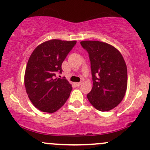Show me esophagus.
<instances>
[{
	"mask_svg": "<svg viewBox=\"0 0 150 150\" xmlns=\"http://www.w3.org/2000/svg\"><path fill=\"white\" fill-rule=\"evenodd\" d=\"M81 84H82V82H79V83H75V86H81Z\"/></svg>",
	"mask_w": 150,
	"mask_h": 150,
	"instance_id": "1",
	"label": "esophagus"
}]
</instances>
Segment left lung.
<instances>
[{
	"mask_svg": "<svg viewBox=\"0 0 150 150\" xmlns=\"http://www.w3.org/2000/svg\"><path fill=\"white\" fill-rule=\"evenodd\" d=\"M91 62L93 86L87 94L91 105L100 111L114 109L122 102L127 86V66L114 46L100 41H82Z\"/></svg>",
	"mask_w": 150,
	"mask_h": 150,
	"instance_id": "8db88e82",
	"label": "left lung"
}]
</instances>
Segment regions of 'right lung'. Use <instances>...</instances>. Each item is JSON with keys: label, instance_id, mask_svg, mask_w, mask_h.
<instances>
[{"label": "right lung", "instance_id": "right-lung-1", "mask_svg": "<svg viewBox=\"0 0 150 150\" xmlns=\"http://www.w3.org/2000/svg\"><path fill=\"white\" fill-rule=\"evenodd\" d=\"M76 41L51 40L38 45L28 61L24 83L32 104L41 111L54 113L64 105L72 85L67 80L56 78L62 64Z\"/></svg>", "mask_w": 150, "mask_h": 150}]
</instances>
